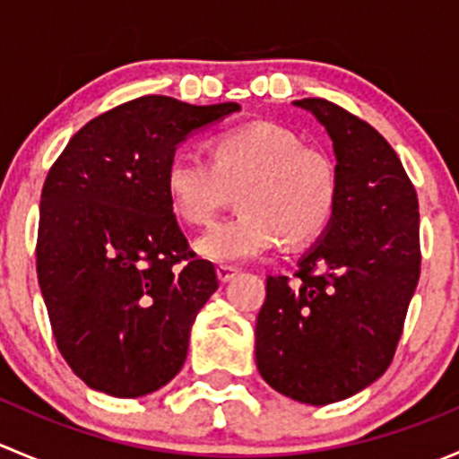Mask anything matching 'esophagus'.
Returning a JSON list of instances; mask_svg holds the SVG:
<instances>
[{
  "instance_id": "34e87169",
  "label": "esophagus",
  "mask_w": 459,
  "mask_h": 459,
  "mask_svg": "<svg viewBox=\"0 0 459 459\" xmlns=\"http://www.w3.org/2000/svg\"><path fill=\"white\" fill-rule=\"evenodd\" d=\"M238 268L235 266H226V264H221V266H217V277H220L221 284H226V281L233 280L235 275H238Z\"/></svg>"
}]
</instances>
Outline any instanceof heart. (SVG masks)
Returning a JSON list of instances; mask_svg holds the SVG:
<instances>
[{
	"mask_svg": "<svg viewBox=\"0 0 459 459\" xmlns=\"http://www.w3.org/2000/svg\"><path fill=\"white\" fill-rule=\"evenodd\" d=\"M170 208L186 224L204 226L238 191L242 212L208 229L195 242L197 255L238 264L275 248L317 238L340 200L333 157L302 146L275 124H251L215 137L211 161L193 151H175L164 170Z\"/></svg>",
	"mask_w": 459,
	"mask_h": 459,
	"instance_id": "b5f03b06",
	"label": "heart"
}]
</instances>
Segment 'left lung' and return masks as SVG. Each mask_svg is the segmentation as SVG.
I'll use <instances>...</instances> for the list:
<instances>
[{
    "mask_svg": "<svg viewBox=\"0 0 459 459\" xmlns=\"http://www.w3.org/2000/svg\"><path fill=\"white\" fill-rule=\"evenodd\" d=\"M333 142L340 200L298 262V281L266 277L255 362L277 393L324 406L355 395L391 364L420 280L418 195L391 143L333 101H293Z\"/></svg>",
    "mask_w": 459,
    "mask_h": 459,
    "instance_id": "left-lung-1",
    "label": "left lung"
}]
</instances>
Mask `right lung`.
Masks as SVG:
<instances>
[{"label":"right lung","mask_w":459,"mask_h":459,"mask_svg":"<svg viewBox=\"0 0 459 459\" xmlns=\"http://www.w3.org/2000/svg\"><path fill=\"white\" fill-rule=\"evenodd\" d=\"M239 104L126 101L71 137L41 188L37 280L59 353L86 386L142 397L169 384L217 290L164 191L170 155Z\"/></svg>","instance_id":"right-lung-1"}]
</instances>
